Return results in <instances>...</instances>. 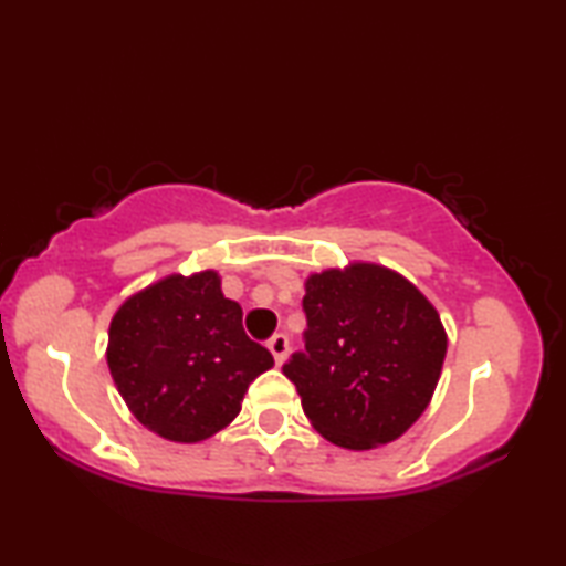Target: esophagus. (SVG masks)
I'll use <instances>...</instances> for the list:
<instances>
[{"mask_svg": "<svg viewBox=\"0 0 566 566\" xmlns=\"http://www.w3.org/2000/svg\"><path fill=\"white\" fill-rule=\"evenodd\" d=\"M266 347H270L274 361L282 364L286 359V352H290V337H286V334H274V337L266 342Z\"/></svg>", "mask_w": 566, "mask_h": 566, "instance_id": "1", "label": "esophagus"}]
</instances>
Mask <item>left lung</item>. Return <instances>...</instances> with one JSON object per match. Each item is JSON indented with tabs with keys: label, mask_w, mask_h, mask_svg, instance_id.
<instances>
[{
	"label": "left lung",
	"mask_w": 566,
	"mask_h": 566,
	"mask_svg": "<svg viewBox=\"0 0 566 566\" xmlns=\"http://www.w3.org/2000/svg\"><path fill=\"white\" fill-rule=\"evenodd\" d=\"M304 349L282 371L312 427L344 449L395 442L442 375L447 334L427 296L379 264L312 274Z\"/></svg>",
	"instance_id": "left-lung-1"
}]
</instances>
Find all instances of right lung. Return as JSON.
Segmentation results:
<instances>
[{
	"mask_svg": "<svg viewBox=\"0 0 566 566\" xmlns=\"http://www.w3.org/2000/svg\"><path fill=\"white\" fill-rule=\"evenodd\" d=\"M107 364L132 415L171 442H202L232 421L274 364L247 337L217 272L171 274L129 296L109 324Z\"/></svg>",
	"mask_w": 566,
	"mask_h": 566,
	"instance_id": "add662e5",
	"label": "right lung"
}]
</instances>
